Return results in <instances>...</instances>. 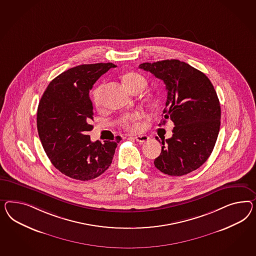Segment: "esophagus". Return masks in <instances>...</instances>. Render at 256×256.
<instances>
[{
    "label": "esophagus",
    "instance_id": "1",
    "mask_svg": "<svg viewBox=\"0 0 256 256\" xmlns=\"http://www.w3.org/2000/svg\"><path fill=\"white\" fill-rule=\"evenodd\" d=\"M149 137L147 135H138L135 137V140L138 142H146L149 140Z\"/></svg>",
    "mask_w": 256,
    "mask_h": 256
}]
</instances>
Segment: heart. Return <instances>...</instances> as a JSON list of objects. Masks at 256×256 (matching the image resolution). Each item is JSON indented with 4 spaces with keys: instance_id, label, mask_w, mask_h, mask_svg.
Segmentation results:
<instances>
[{
    "instance_id": "b5f03b06",
    "label": "heart",
    "mask_w": 256,
    "mask_h": 256,
    "mask_svg": "<svg viewBox=\"0 0 256 256\" xmlns=\"http://www.w3.org/2000/svg\"><path fill=\"white\" fill-rule=\"evenodd\" d=\"M124 83L130 91L138 86H142L144 88L147 84L146 78L136 72H128V74H126L124 77ZM102 90H104V84H100L92 93L93 102L97 106H98L102 102ZM140 120H142V114L140 112H134L132 114L126 116L121 120V126L128 130L137 132L142 128Z\"/></svg>"
}]
</instances>
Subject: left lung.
I'll use <instances>...</instances> for the list:
<instances>
[{"label": "left lung", "instance_id": "left-lung-1", "mask_svg": "<svg viewBox=\"0 0 256 256\" xmlns=\"http://www.w3.org/2000/svg\"><path fill=\"white\" fill-rule=\"evenodd\" d=\"M138 67L166 84V107L159 124L170 119L175 126L172 137L162 138L154 166L170 176L192 172L207 161L220 130L221 107L212 84L202 72L178 60L142 63Z\"/></svg>", "mask_w": 256, "mask_h": 256}]
</instances>
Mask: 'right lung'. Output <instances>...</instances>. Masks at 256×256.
<instances>
[{
  "label": "right lung",
  "instance_id": "right-lung-1",
  "mask_svg": "<svg viewBox=\"0 0 256 256\" xmlns=\"http://www.w3.org/2000/svg\"><path fill=\"white\" fill-rule=\"evenodd\" d=\"M112 63L83 64L67 70L49 83L39 102L37 130L53 166L79 180L98 177L110 166L116 140L91 142L93 105L90 90Z\"/></svg>",
  "mask_w": 256,
  "mask_h": 256
}]
</instances>
